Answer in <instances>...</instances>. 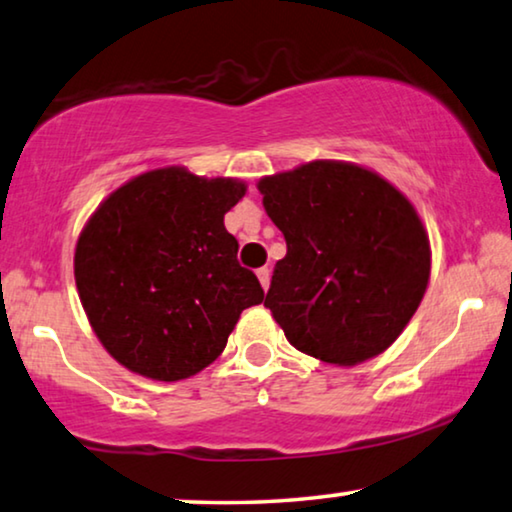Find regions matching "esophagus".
Listing matches in <instances>:
<instances>
[{
  "label": "esophagus",
  "mask_w": 512,
  "mask_h": 512,
  "mask_svg": "<svg viewBox=\"0 0 512 512\" xmlns=\"http://www.w3.org/2000/svg\"><path fill=\"white\" fill-rule=\"evenodd\" d=\"M257 278H259V285L264 289H269V282H271V271L262 266V269H257Z\"/></svg>",
  "instance_id": "1"
}]
</instances>
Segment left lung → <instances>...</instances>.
Wrapping results in <instances>:
<instances>
[{"mask_svg":"<svg viewBox=\"0 0 512 512\" xmlns=\"http://www.w3.org/2000/svg\"><path fill=\"white\" fill-rule=\"evenodd\" d=\"M257 188L287 241L264 299L287 340L335 365L391 347L430 280V241L407 197L340 160H312Z\"/></svg>","mask_w":512,"mask_h":512,"instance_id":"left-lung-1","label":"left lung"}]
</instances>
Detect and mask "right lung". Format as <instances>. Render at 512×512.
Segmentation results:
<instances>
[{
    "label": "right lung",
    "instance_id": "right-lung-1",
    "mask_svg": "<svg viewBox=\"0 0 512 512\" xmlns=\"http://www.w3.org/2000/svg\"><path fill=\"white\" fill-rule=\"evenodd\" d=\"M239 179L186 167L144 172L114 190L75 246V285L112 358L158 381L193 377L223 354L241 312L264 289L236 259L225 213Z\"/></svg>",
    "mask_w": 512,
    "mask_h": 512
}]
</instances>
